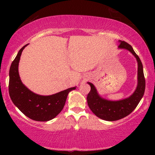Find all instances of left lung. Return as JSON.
<instances>
[{
	"label": "left lung",
	"instance_id": "8db88e82",
	"mask_svg": "<svg viewBox=\"0 0 155 155\" xmlns=\"http://www.w3.org/2000/svg\"><path fill=\"white\" fill-rule=\"evenodd\" d=\"M118 48L128 50L132 53L137 61V86L135 91L128 98L120 101H109L100 96L92 83L87 82L91 90L87 94L88 106L97 117L106 121H115L129 115L140 103L145 91L146 81L144 78L143 65L140 57L135 53L130 44L124 41H119Z\"/></svg>",
	"mask_w": 155,
	"mask_h": 155
}]
</instances>
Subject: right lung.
<instances>
[{
  "instance_id": "right-lung-1",
  "label": "right lung",
  "mask_w": 155,
  "mask_h": 155,
  "mask_svg": "<svg viewBox=\"0 0 155 155\" xmlns=\"http://www.w3.org/2000/svg\"><path fill=\"white\" fill-rule=\"evenodd\" d=\"M25 45L18 52L9 69V93L18 109L26 116L35 121L46 122L55 117L62 111L68 94L76 87L68 88L50 96L33 93L22 83L18 72V65Z\"/></svg>"
}]
</instances>
